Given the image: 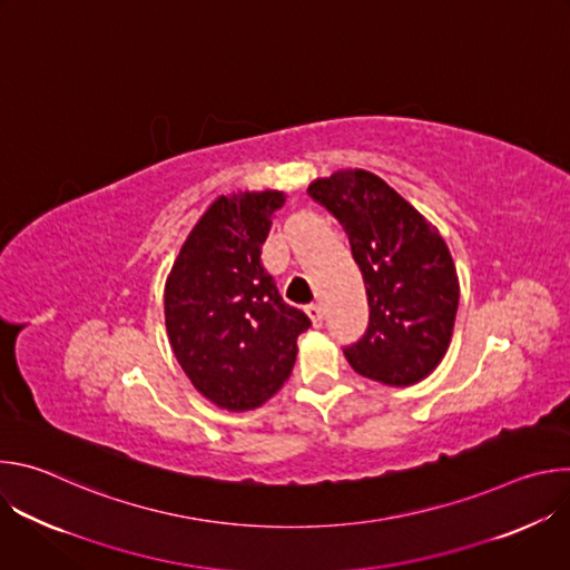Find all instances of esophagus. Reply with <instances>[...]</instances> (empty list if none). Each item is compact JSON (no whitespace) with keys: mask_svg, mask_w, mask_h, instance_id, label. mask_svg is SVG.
Instances as JSON below:
<instances>
[{"mask_svg":"<svg viewBox=\"0 0 570 570\" xmlns=\"http://www.w3.org/2000/svg\"><path fill=\"white\" fill-rule=\"evenodd\" d=\"M306 313H308V317H311V322H313V327H322L324 313H322V306H320V304H306Z\"/></svg>","mask_w":570,"mask_h":570,"instance_id":"1","label":"esophagus"}]
</instances>
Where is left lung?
Here are the masks:
<instances>
[{
  "instance_id": "obj_1",
  "label": "left lung",
  "mask_w": 570,
  "mask_h": 570,
  "mask_svg": "<svg viewBox=\"0 0 570 570\" xmlns=\"http://www.w3.org/2000/svg\"><path fill=\"white\" fill-rule=\"evenodd\" d=\"M306 191L347 232L367 291L370 324L343 350L345 358L361 376L385 385L426 379L449 350L460 299L444 238L370 171H336Z\"/></svg>"
}]
</instances>
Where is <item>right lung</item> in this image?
Returning <instances> with one entry per match:
<instances>
[{
	"instance_id": "right-lung-1",
	"label": "right lung",
	"mask_w": 570,
	"mask_h": 570,
	"mask_svg": "<svg viewBox=\"0 0 570 570\" xmlns=\"http://www.w3.org/2000/svg\"><path fill=\"white\" fill-rule=\"evenodd\" d=\"M282 191L220 196L200 216L171 268L165 320L194 387L225 411H253L291 376L311 320L288 306L262 264Z\"/></svg>"
}]
</instances>
